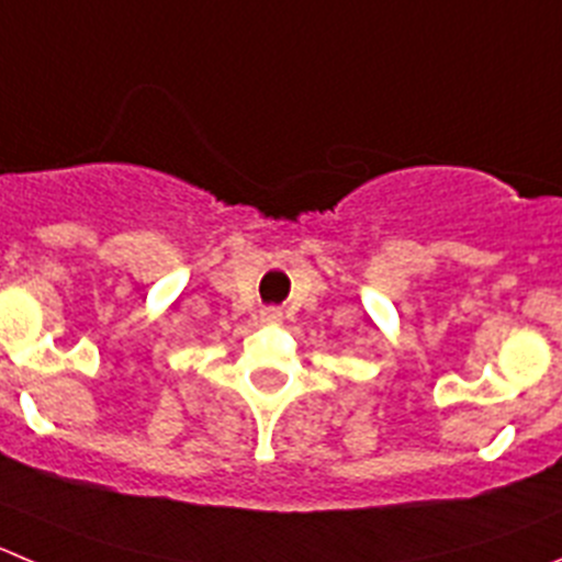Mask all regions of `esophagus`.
Listing matches in <instances>:
<instances>
[{
    "label": "esophagus",
    "mask_w": 562,
    "mask_h": 562,
    "mask_svg": "<svg viewBox=\"0 0 562 562\" xmlns=\"http://www.w3.org/2000/svg\"><path fill=\"white\" fill-rule=\"evenodd\" d=\"M261 319H265V323H281V308H265V312H261Z\"/></svg>",
    "instance_id": "34e87169"
}]
</instances>
